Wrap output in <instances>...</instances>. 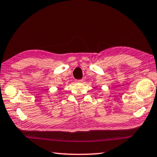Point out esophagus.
<instances>
[{
	"instance_id": "esophagus-1",
	"label": "esophagus",
	"mask_w": 157,
	"mask_h": 157,
	"mask_svg": "<svg viewBox=\"0 0 157 157\" xmlns=\"http://www.w3.org/2000/svg\"><path fill=\"white\" fill-rule=\"evenodd\" d=\"M82 82H83L82 79H79V80H77L76 81V82L77 83H82Z\"/></svg>"
}]
</instances>
